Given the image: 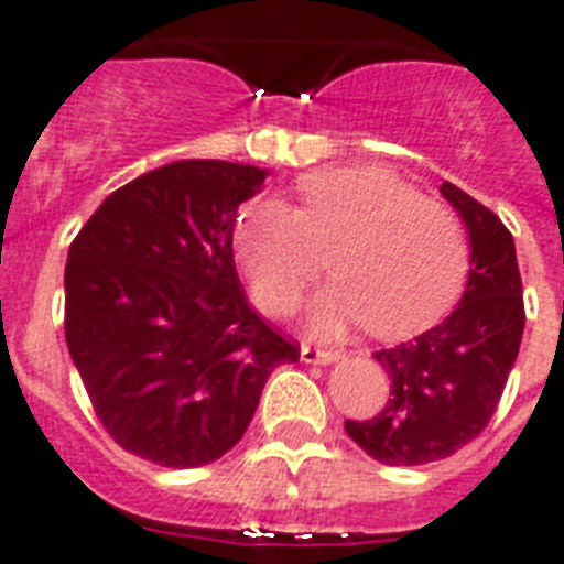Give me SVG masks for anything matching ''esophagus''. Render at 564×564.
<instances>
[{
	"instance_id": "1",
	"label": "esophagus",
	"mask_w": 564,
	"mask_h": 564,
	"mask_svg": "<svg viewBox=\"0 0 564 564\" xmlns=\"http://www.w3.org/2000/svg\"><path fill=\"white\" fill-rule=\"evenodd\" d=\"M301 357H303V364H335V360H340L343 355L337 349H323V346L303 343Z\"/></svg>"
}]
</instances>
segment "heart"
<instances>
[{
  "mask_svg": "<svg viewBox=\"0 0 564 564\" xmlns=\"http://www.w3.org/2000/svg\"><path fill=\"white\" fill-rule=\"evenodd\" d=\"M254 303L286 317L323 261L335 286L312 323L340 332L364 321L377 337L425 329L452 310L468 272V235L454 209L423 198L386 166H329L297 181V207L278 198L243 204L232 229Z\"/></svg>",
  "mask_w": 564,
  "mask_h": 564,
  "instance_id": "1",
  "label": "heart"
}]
</instances>
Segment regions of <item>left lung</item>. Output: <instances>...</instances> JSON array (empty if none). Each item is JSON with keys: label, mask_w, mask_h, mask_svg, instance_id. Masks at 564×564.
Wrapping results in <instances>:
<instances>
[{"label": "left lung", "mask_w": 564, "mask_h": 564, "mask_svg": "<svg viewBox=\"0 0 564 564\" xmlns=\"http://www.w3.org/2000/svg\"><path fill=\"white\" fill-rule=\"evenodd\" d=\"M440 193L471 235L463 301L414 340L375 351L391 377V398L371 420H346V434L386 465L437 463L477 440L506 391L525 329L513 235L448 181Z\"/></svg>", "instance_id": "8db88e82"}]
</instances>
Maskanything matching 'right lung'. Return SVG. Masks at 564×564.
<instances>
[{
	"label": "right lung",
	"mask_w": 564,
	"mask_h": 564,
	"mask_svg": "<svg viewBox=\"0 0 564 564\" xmlns=\"http://www.w3.org/2000/svg\"><path fill=\"white\" fill-rule=\"evenodd\" d=\"M263 170L175 161L107 195L65 267V340L124 452L215 463L243 437L267 377L301 346L249 306L232 229Z\"/></svg>",
	"instance_id": "right-lung-1"
}]
</instances>
